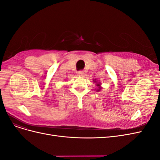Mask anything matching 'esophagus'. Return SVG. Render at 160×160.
Segmentation results:
<instances>
[{
    "mask_svg": "<svg viewBox=\"0 0 160 160\" xmlns=\"http://www.w3.org/2000/svg\"><path fill=\"white\" fill-rule=\"evenodd\" d=\"M78 75L79 76H83L84 75V71H78Z\"/></svg>",
    "mask_w": 160,
    "mask_h": 160,
    "instance_id": "1",
    "label": "esophagus"
}]
</instances>
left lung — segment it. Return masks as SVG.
<instances>
[{
	"mask_svg": "<svg viewBox=\"0 0 160 160\" xmlns=\"http://www.w3.org/2000/svg\"><path fill=\"white\" fill-rule=\"evenodd\" d=\"M93 82H95V83H96L97 81H95V80H93ZM97 85H98V86H100V85H99L100 84H99L98 83V84H97ZM100 89H101V87H99V89H98V91H99V90H100Z\"/></svg>",
	"mask_w": 160,
	"mask_h": 160,
	"instance_id": "left-lung-1",
	"label": "left lung"
}]
</instances>
